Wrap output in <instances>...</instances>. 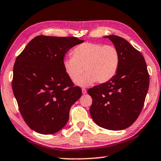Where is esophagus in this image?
<instances>
[{
	"label": "esophagus",
	"instance_id": "1",
	"mask_svg": "<svg viewBox=\"0 0 161 161\" xmlns=\"http://www.w3.org/2000/svg\"><path fill=\"white\" fill-rule=\"evenodd\" d=\"M81 92H82V94H85L86 93V89H84V88H82V89H81Z\"/></svg>",
	"mask_w": 161,
	"mask_h": 161
}]
</instances>
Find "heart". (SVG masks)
<instances>
[{
	"instance_id": "b5f03b06",
	"label": "heart",
	"mask_w": 161,
	"mask_h": 161,
	"mask_svg": "<svg viewBox=\"0 0 161 161\" xmlns=\"http://www.w3.org/2000/svg\"><path fill=\"white\" fill-rule=\"evenodd\" d=\"M119 62V52L114 46L84 42L75 47L72 57L64 59L62 64L65 73L72 81L86 71V74L75 81L84 86L97 81L105 83L111 80L116 74Z\"/></svg>"
}]
</instances>
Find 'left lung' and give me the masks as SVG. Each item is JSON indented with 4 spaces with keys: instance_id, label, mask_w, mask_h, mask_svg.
Instances as JSON below:
<instances>
[{
    "instance_id": "8db88e82",
    "label": "left lung",
    "mask_w": 161,
    "mask_h": 161,
    "mask_svg": "<svg viewBox=\"0 0 161 161\" xmlns=\"http://www.w3.org/2000/svg\"><path fill=\"white\" fill-rule=\"evenodd\" d=\"M118 50L120 62L115 76L89 89V109L94 121L103 129L119 130L134 123L142 110L149 86V75L142 54L126 40L105 36Z\"/></svg>"
}]
</instances>
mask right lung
I'll list each match as a JSON object with an SVG mask.
<instances>
[{
  "label": "right lung",
  "mask_w": 161,
  "mask_h": 161,
  "mask_svg": "<svg viewBox=\"0 0 161 161\" xmlns=\"http://www.w3.org/2000/svg\"><path fill=\"white\" fill-rule=\"evenodd\" d=\"M84 40L75 37L39 35L19 54L13 67L12 88L27 125L41 134H53L67 123L80 87L64 72L67 51Z\"/></svg>",
  "instance_id": "right-lung-1"
}]
</instances>
